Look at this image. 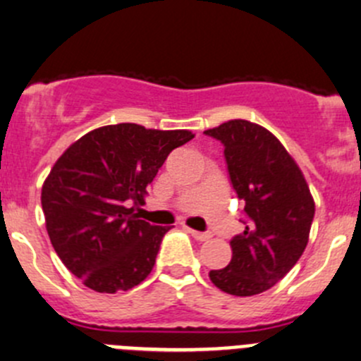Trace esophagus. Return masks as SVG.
Listing matches in <instances>:
<instances>
[{
  "instance_id": "34e87169",
  "label": "esophagus",
  "mask_w": 361,
  "mask_h": 361,
  "mask_svg": "<svg viewBox=\"0 0 361 361\" xmlns=\"http://www.w3.org/2000/svg\"><path fill=\"white\" fill-rule=\"evenodd\" d=\"M187 231H188V233H190L192 236H194L197 241H206V240H209V234H208V233H199V231H195V229H187Z\"/></svg>"
}]
</instances>
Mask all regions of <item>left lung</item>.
Listing matches in <instances>:
<instances>
[{
  "label": "left lung",
  "mask_w": 361,
  "mask_h": 361,
  "mask_svg": "<svg viewBox=\"0 0 361 361\" xmlns=\"http://www.w3.org/2000/svg\"><path fill=\"white\" fill-rule=\"evenodd\" d=\"M204 134L224 145L231 183L248 216L243 233L231 240L229 264L212 269L209 281L227 295H259L302 257L316 212L314 197L295 159L261 125L229 120Z\"/></svg>",
  "instance_id": "1"
}]
</instances>
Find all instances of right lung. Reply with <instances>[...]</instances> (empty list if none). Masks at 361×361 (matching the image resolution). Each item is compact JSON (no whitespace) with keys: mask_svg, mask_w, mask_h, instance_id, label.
Instances as JSON below:
<instances>
[{"mask_svg":"<svg viewBox=\"0 0 361 361\" xmlns=\"http://www.w3.org/2000/svg\"><path fill=\"white\" fill-rule=\"evenodd\" d=\"M190 130H155L137 123L87 132L56 160L42 185V209L63 264L97 293L128 291L155 266L171 227L135 215L167 155Z\"/></svg>","mask_w":361,"mask_h":361,"instance_id":"right-lung-1","label":"right lung"}]
</instances>
